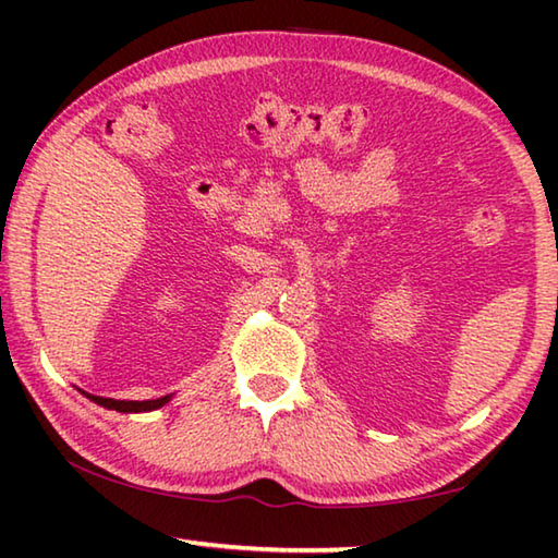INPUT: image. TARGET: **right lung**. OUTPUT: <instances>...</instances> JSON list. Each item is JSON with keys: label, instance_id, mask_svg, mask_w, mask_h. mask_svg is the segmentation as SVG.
I'll return each instance as SVG.
<instances>
[{"label": "right lung", "instance_id": "right-lung-1", "mask_svg": "<svg viewBox=\"0 0 558 558\" xmlns=\"http://www.w3.org/2000/svg\"><path fill=\"white\" fill-rule=\"evenodd\" d=\"M83 396H88V399L93 403L102 405V409L108 411H118V413H145V411H157L162 409L165 403L172 401V393L162 396V399H149V401H118V399H102V396H93V393H86L81 391Z\"/></svg>", "mask_w": 558, "mask_h": 558}]
</instances>
